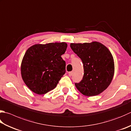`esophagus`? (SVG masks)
Listing matches in <instances>:
<instances>
[{"label": "esophagus", "instance_id": "esophagus-1", "mask_svg": "<svg viewBox=\"0 0 131 131\" xmlns=\"http://www.w3.org/2000/svg\"><path fill=\"white\" fill-rule=\"evenodd\" d=\"M73 72H68V75L70 76H72V75H73Z\"/></svg>", "mask_w": 131, "mask_h": 131}]
</instances>
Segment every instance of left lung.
<instances>
[{"label": "left lung", "instance_id": "1", "mask_svg": "<svg viewBox=\"0 0 131 131\" xmlns=\"http://www.w3.org/2000/svg\"><path fill=\"white\" fill-rule=\"evenodd\" d=\"M72 51L82 60L84 75L76 88L87 96L99 95L108 88L115 72L113 56L107 47L101 43H71Z\"/></svg>", "mask_w": 131, "mask_h": 131}]
</instances>
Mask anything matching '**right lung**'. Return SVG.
Segmentation results:
<instances>
[{"instance_id": "add662e5", "label": "right lung", "mask_w": 131, "mask_h": 131, "mask_svg": "<svg viewBox=\"0 0 131 131\" xmlns=\"http://www.w3.org/2000/svg\"><path fill=\"white\" fill-rule=\"evenodd\" d=\"M65 42L36 44L29 47L22 59V79L34 93L43 95L53 90L66 72Z\"/></svg>"}]
</instances>
